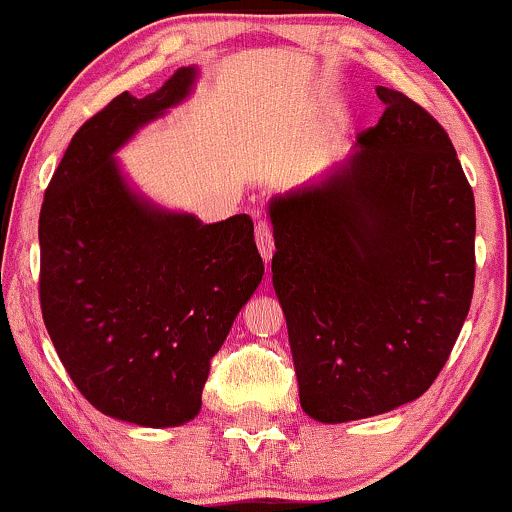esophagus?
Listing matches in <instances>:
<instances>
[{
  "label": "esophagus",
  "instance_id": "34e87169",
  "mask_svg": "<svg viewBox=\"0 0 512 512\" xmlns=\"http://www.w3.org/2000/svg\"><path fill=\"white\" fill-rule=\"evenodd\" d=\"M255 240H257V250H260L264 264H269L274 255V238H272V231H269V226L264 221H260L255 226Z\"/></svg>",
  "mask_w": 512,
  "mask_h": 512
}]
</instances>
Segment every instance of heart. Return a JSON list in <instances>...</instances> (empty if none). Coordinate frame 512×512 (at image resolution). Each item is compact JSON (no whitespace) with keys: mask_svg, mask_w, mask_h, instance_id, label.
<instances>
[{"mask_svg":"<svg viewBox=\"0 0 512 512\" xmlns=\"http://www.w3.org/2000/svg\"><path fill=\"white\" fill-rule=\"evenodd\" d=\"M308 166H310V158H305V161L301 163V170H305Z\"/></svg>","mask_w":512,"mask_h":512,"instance_id":"b5f03b06","label":"heart"}]
</instances>
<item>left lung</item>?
Masks as SVG:
<instances>
[{
	"label": "left lung",
	"instance_id": "obj_1",
	"mask_svg": "<svg viewBox=\"0 0 512 512\" xmlns=\"http://www.w3.org/2000/svg\"><path fill=\"white\" fill-rule=\"evenodd\" d=\"M342 163L269 199L272 284L301 407L322 424L421 397L474 291V195L445 129L395 88Z\"/></svg>",
	"mask_w": 512,
	"mask_h": 512
}]
</instances>
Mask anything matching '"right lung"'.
Here are the masks:
<instances>
[{
  "label": "right lung",
  "instance_id": "right-lung-1",
  "mask_svg": "<svg viewBox=\"0 0 512 512\" xmlns=\"http://www.w3.org/2000/svg\"><path fill=\"white\" fill-rule=\"evenodd\" d=\"M199 67L120 93L64 151L40 209V308L62 366L105 416L173 428L202 409L209 361L264 264L250 216L202 223L137 190L117 151L192 96Z\"/></svg>",
  "mask_w": 512,
  "mask_h": 512
}]
</instances>
